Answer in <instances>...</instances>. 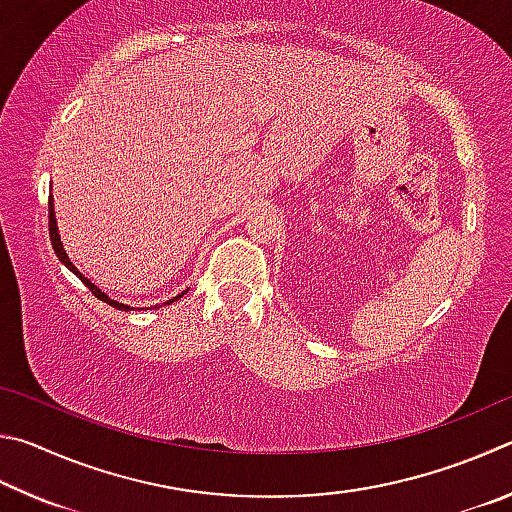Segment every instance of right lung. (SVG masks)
Instances as JSON below:
<instances>
[{"label": "right lung", "mask_w": 512, "mask_h": 512, "mask_svg": "<svg viewBox=\"0 0 512 512\" xmlns=\"http://www.w3.org/2000/svg\"><path fill=\"white\" fill-rule=\"evenodd\" d=\"M49 233H51V245H53V249H56V254H58V258L62 263H65L71 272H74L80 281H83L87 288H89V292L94 294V297H98L101 301H105V303H110L112 308H119V310H130V306H123V303H119V301H114V299H110L107 297V294H103L101 290L96 288V285L87 279V276H83L80 274L74 265H71V261H69V256H67V251L62 249V242H60V236H58V227H56V213H53V200H49ZM179 297H184V292L179 294ZM179 297H175V299H170L168 303H173V301H177Z\"/></svg>", "instance_id": "1"}]
</instances>
